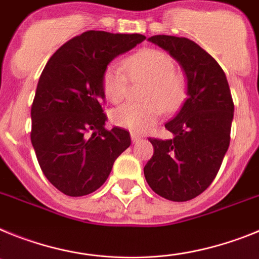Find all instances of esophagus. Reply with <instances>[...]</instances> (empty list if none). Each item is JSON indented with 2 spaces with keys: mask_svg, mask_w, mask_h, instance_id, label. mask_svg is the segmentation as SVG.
<instances>
[{
  "mask_svg": "<svg viewBox=\"0 0 259 259\" xmlns=\"http://www.w3.org/2000/svg\"><path fill=\"white\" fill-rule=\"evenodd\" d=\"M141 136H138V134H136V133H132V141L133 143H138L139 141H141Z\"/></svg>",
  "mask_w": 259,
  "mask_h": 259,
  "instance_id": "obj_1",
  "label": "esophagus"
}]
</instances>
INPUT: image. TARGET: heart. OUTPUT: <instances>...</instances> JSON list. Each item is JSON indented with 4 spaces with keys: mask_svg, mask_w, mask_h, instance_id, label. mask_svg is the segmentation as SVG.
I'll return each mask as SVG.
<instances>
[{
    "mask_svg": "<svg viewBox=\"0 0 259 259\" xmlns=\"http://www.w3.org/2000/svg\"><path fill=\"white\" fill-rule=\"evenodd\" d=\"M120 65L112 64L103 74V91L109 102L120 103L126 96L129 76L133 82H147L143 90V104L120 105L112 111L117 126L134 133L151 129L159 121L161 111H175L185 98V80L176 73L172 58L161 51L145 49L130 56ZM127 71L126 76L124 72Z\"/></svg>",
    "mask_w": 259,
    "mask_h": 259,
    "instance_id": "b5f03b06",
    "label": "heart"
}]
</instances>
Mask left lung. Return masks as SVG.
<instances>
[{"label": "left lung", "mask_w": 259, "mask_h": 259, "mask_svg": "<svg viewBox=\"0 0 259 259\" xmlns=\"http://www.w3.org/2000/svg\"><path fill=\"white\" fill-rule=\"evenodd\" d=\"M186 76V100L165 123L172 139L150 138L154 155L145 165L150 188L173 202L190 201L213 181L229 146L233 105L227 76L207 52L186 37L155 35Z\"/></svg>", "instance_id": "8db88e82"}]
</instances>
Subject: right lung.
I'll list each match as a JSON object with an SVG mask.
<instances>
[{
    "mask_svg": "<svg viewBox=\"0 0 259 259\" xmlns=\"http://www.w3.org/2000/svg\"><path fill=\"white\" fill-rule=\"evenodd\" d=\"M141 33L87 31L49 58L31 107V142L49 183L70 197L98 190L130 146L129 132L105 129L103 74Z\"/></svg>",
    "mask_w": 259,
    "mask_h": 259,
    "instance_id": "add662e5",
    "label": "right lung"
}]
</instances>
